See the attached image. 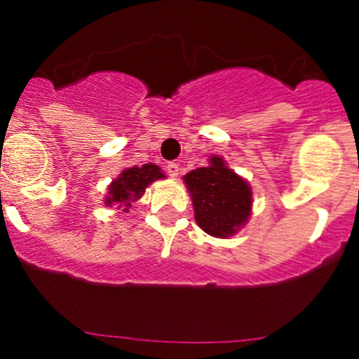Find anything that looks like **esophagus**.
<instances>
[{"label": "esophagus", "mask_w": 359, "mask_h": 359, "mask_svg": "<svg viewBox=\"0 0 359 359\" xmlns=\"http://www.w3.org/2000/svg\"><path fill=\"white\" fill-rule=\"evenodd\" d=\"M167 174H169L170 177H177V174H180V165L170 161V163L167 165Z\"/></svg>", "instance_id": "esophagus-1"}]
</instances>
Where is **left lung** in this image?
<instances>
[{
	"label": "left lung",
	"mask_w": 359,
	"mask_h": 359,
	"mask_svg": "<svg viewBox=\"0 0 359 359\" xmlns=\"http://www.w3.org/2000/svg\"><path fill=\"white\" fill-rule=\"evenodd\" d=\"M194 205L196 221L214 237H230L244 226L252 214V189L221 156H212L208 167L183 176Z\"/></svg>",
	"instance_id": "obj_1"
}]
</instances>
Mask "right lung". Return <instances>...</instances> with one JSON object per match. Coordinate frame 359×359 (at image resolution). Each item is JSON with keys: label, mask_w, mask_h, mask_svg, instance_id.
<instances>
[{"label": "right lung", "mask_w": 359, "mask_h": 359, "mask_svg": "<svg viewBox=\"0 0 359 359\" xmlns=\"http://www.w3.org/2000/svg\"><path fill=\"white\" fill-rule=\"evenodd\" d=\"M165 177L161 169L154 163H145L142 167H131L126 169L120 174L116 180L107 189V196L104 199L107 207L118 205L120 208L123 207V212H128L131 207V201H136L144 196L145 189L151 185L152 182Z\"/></svg>", "instance_id": "right-lung-1"}]
</instances>
